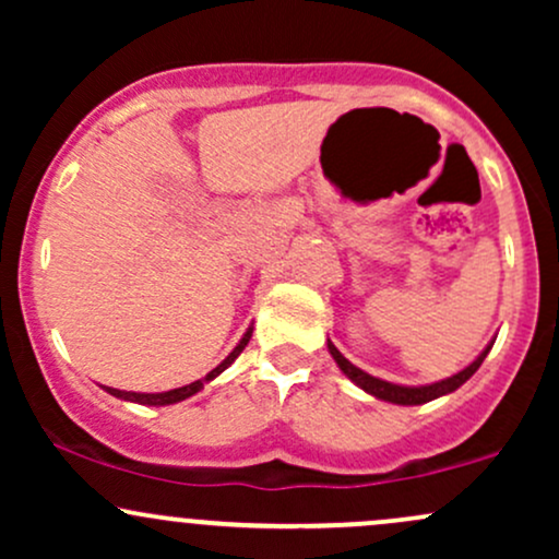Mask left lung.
<instances>
[{"instance_id": "obj_1", "label": "left lung", "mask_w": 559, "mask_h": 559, "mask_svg": "<svg viewBox=\"0 0 559 559\" xmlns=\"http://www.w3.org/2000/svg\"><path fill=\"white\" fill-rule=\"evenodd\" d=\"M491 346H493V342L486 344V349L480 352V355L471 365H467V368L460 370V373L449 376V378H444V381L426 383V386H400V383H389V381H383V378L365 373V370L357 368V365H352L349 360H346L342 352L333 346V342H329V352H331L333 360H336L338 368H342V373L349 378L352 383H357V386H360L362 391L373 394L376 400H383V402H391V404H426L431 400H439V396H444V394H452L454 389L463 386L467 378H471L480 368V362L486 360V355L491 352Z\"/></svg>"}]
</instances>
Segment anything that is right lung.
<instances>
[{
    "mask_svg": "<svg viewBox=\"0 0 559 559\" xmlns=\"http://www.w3.org/2000/svg\"><path fill=\"white\" fill-rule=\"evenodd\" d=\"M249 338H252V329H247V333H243V336H241V342L234 346V352H230V355L226 357V360H223L221 365H217L215 370H210V373L204 376V378H199V381L189 383V386H181V389H170V391H159V394H141V391H120V389H112V386H102V389H105L107 394L118 396V400H126V402H136V404H150V407H165V404H176V402H183V400H189V396H194L197 391H202V389H204V383H210V381H213V378L221 376L223 370H226L228 365L234 362L236 357L241 355V352H243V346L249 344Z\"/></svg>",
    "mask_w": 559,
    "mask_h": 559,
    "instance_id": "right-lung-1",
    "label": "right lung"
}]
</instances>
